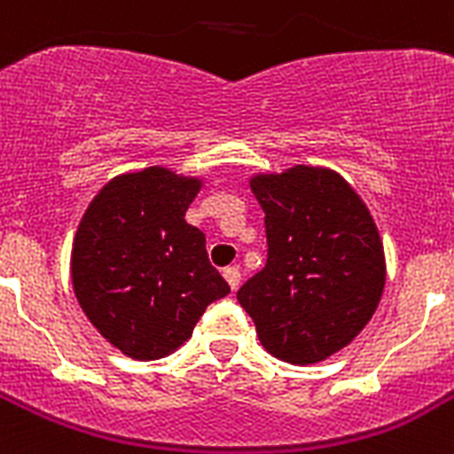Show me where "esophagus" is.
Listing matches in <instances>:
<instances>
[{
  "mask_svg": "<svg viewBox=\"0 0 454 454\" xmlns=\"http://www.w3.org/2000/svg\"><path fill=\"white\" fill-rule=\"evenodd\" d=\"M223 278H226V282L231 285V289L235 291L239 286V278H242V275H239V268H235V265H228L226 270H223Z\"/></svg>",
  "mask_w": 454,
  "mask_h": 454,
  "instance_id": "34e87169",
  "label": "esophagus"
}]
</instances>
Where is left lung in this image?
Returning <instances> with one entry per match:
<instances>
[{
    "mask_svg": "<svg viewBox=\"0 0 454 454\" xmlns=\"http://www.w3.org/2000/svg\"><path fill=\"white\" fill-rule=\"evenodd\" d=\"M268 261L238 301L270 355L315 364L342 349L373 317L385 286V254L355 189L331 169L256 176Z\"/></svg>",
    "mask_w": 454,
    "mask_h": 454,
    "instance_id": "left-lung-1",
    "label": "left lung"
}]
</instances>
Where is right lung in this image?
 <instances>
[{"label":"right lung","mask_w":454,"mask_h":454,"mask_svg":"<svg viewBox=\"0 0 454 454\" xmlns=\"http://www.w3.org/2000/svg\"><path fill=\"white\" fill-rule=\"evenodd\" d=\"M200 184L163 168L106 184L81 219L72 282L86 317L132 359L176 349L228 282L209 263L205 235L184 215Z\"/></svg>","instance_id":"obj_1"}]
</instances>
